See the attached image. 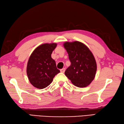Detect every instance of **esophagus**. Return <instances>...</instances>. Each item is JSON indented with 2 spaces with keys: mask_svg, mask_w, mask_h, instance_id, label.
Listing matches in <instances>:
<instances>
[{
  "mask_svg": "<svg viewBox=\"0 0 124 124\" xmlns=\"http://www.w3.org/2000/svg\"><path fill=\"white\" fill-rule=\"evenodd\" d=\"M65 71V69H64V68L62 70H60V72L61 73H64Z\"/></svg>",
  "mask_w": 124,
  "mask_h": 124,
  "instance_id": "obj_1",
  "label": "esophagus"
}]
</instances>
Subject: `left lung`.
Here are the masks:
<instances>
[{
    "mask_svg": "<svg viewBox=\"0 0 124 124\" xmlns=\"http://www.w3.org/2000/svg\"><path fill=\"white\" fill-rule=\"evenodd\" d=\"M63 45L71 62L65 70V75L75 86L83 88L89 85L94 79L97 70V64L92 52L79 41L65 42Z\"/></svg>",
    "mask_w": 124,
    "mask_h": 124,
    "instance_id": "1",
    "label": "left lung"
}]
</instances>
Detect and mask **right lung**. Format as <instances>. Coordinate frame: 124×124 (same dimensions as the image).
I'll list each match as a JSON object with an SVG mask.
<instances>
[{"instance_id":"obj_1","label":"right lung","mask_w":124,"mask_h":124,"mask_svg":"<svg viewBox=\"0 0 124 124\" xmlns=\"http://www.w3.org/2000/svg\"><path fill=\"white\" fill-rule=\"evenodd\" d=\"M57 43H44L39 45L30 55L27 66V74L30 83L38 89H43L51 83L60 72L51 54Z\"/></svg>"}]
</instances>
